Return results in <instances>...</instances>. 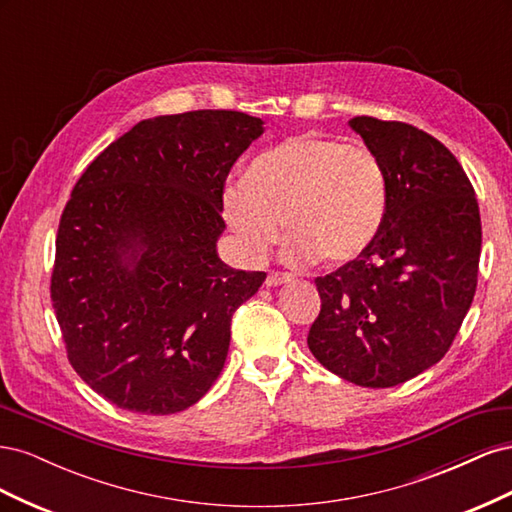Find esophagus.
<instances>
[{
	"instance_id": "1",
	"label": "esophagus",
	"mask_w": 512,
	"mask_h": 512,
	"mask_svg": "<svg viewBox=\"0 0 512 512\" xmlns=\"http://www.w3.org/2000/svg\"><path fill=\"white\" fill-rule=\"evenodd\" d=\"M288 282H292V275L290 273H282V271H271L269 275H267V280H265V284L267 286H282V284H288Z\"/></svg>"
}]
</instances>
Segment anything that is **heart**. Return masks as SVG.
I'll list each match as a JSON object with an SVG mask.
<instances>
[{
    "label": "heart",
    "instance_id": "1",
    "mask_svg": "<svg viewBox=\"0 0 512 512\" xmlns=\"http://www.w3.org/2000/svg\"><path fill=\"white\" fill-rule=\"evenodd\" d=\"M386 207L389 179L376 153L318 134L262 151L222 196L226 224L252 260L267 256L286 222L290 262H350L380 235Z\"/></svg>",
    "mask_w": 512,
    "mask_h": 512
}]
</instances>
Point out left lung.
<instances>
[{
    "label": "left lung",
    "mask_w": 512,
    "mask_h": 512,
    "mask_svg": "<svg viewBox=\"0 0 512 512\" xmlns=\"http://www.w3.org/2000/svg\"><path fill=\"white\" fill-rule=\"evenodd\" d=\"M350 128L386 170L389 207L359 258L316 277L322 305L307 346L335 376L389 389L451 348L476 292L483 230L466 170L438 138L367 115Z\"/></svg>",
    "instance_id": "8db88e82"
}]
</instances>
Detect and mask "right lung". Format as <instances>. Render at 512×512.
<instances>
[{
  "label": "right lung",
  "mask_w": 512,
  "mask_h": 512,
  "mask_svg": "<svg viewBox=\"0 0 512 512\" xmlns=\"http://www.w3.org/2000/svg\"><path fill=\"white\" fill-rule=\"evenodd\" d=\"M260 134L239 111L145 119L76 181L51 299L70 365L117 408L175 414L218 380L232 314L267 277L215 250L226 177Z\"/></svg>",
  "instance_id": "1"
}]
</instances>
